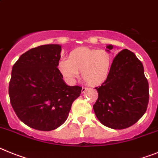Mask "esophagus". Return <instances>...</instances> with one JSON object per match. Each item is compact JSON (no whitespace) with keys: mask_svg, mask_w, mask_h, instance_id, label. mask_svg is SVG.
Masks as SVG:
<instances>
[{"mask_svg":"<svg viewBox=\"0 0 158 158\" xmlns=\"http://www.w3.org/2000/svg\"><path fill=\"white\" fill-rule=\"evenodd\" d=\"M88 88H86V87H83V88H82V89H81V92L82 93H85V92H86L87 90H88Z\"/></svg>","mask_w":158,"mask_h":158,"instance_id":"esophagus-1","label":"esophagus"}]
</instances>
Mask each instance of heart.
Masks as SVG:
<instances>
[{
	"label": "heart",
	"mask_w": 158,
	"mask_h": 158,
	"mask_svg": "<svg viewBox=\"0 0 158 158\" xmlns=\"http://www.w3.org/2000/svg\"><path fill=\"white\" fill-rule=\"evenodd\" d=\"M113 64V56L105 49L81 47L69 54L67 60H61L58 69L69 81H73L81 71L85 81L99 85L107 79Z\"/></svg>",
	"instance_id": "b5f03b06"
}]
</instances>
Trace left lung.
Masks as SVG:
<instances>
[{
  "instance_id": "1",
  "label": "left lung",
  "mask_w": 158,
  "mask_h": 158,
  "mask_svg": "<svg viewBox=\"0 0 158 158\" xmlns=\"http://www.w3.org/2000/svg\"><path fill=\"white\" fill-rule=\"evenodd\" d=\"M106 48L109 51L114 46L110 44ZM95 89L99 96L93 105L94 112L108 128H128L135 124L147 109L149 85L143 66L128 49L115 56L107 79Z\"/></svg>"
}]
</instances>
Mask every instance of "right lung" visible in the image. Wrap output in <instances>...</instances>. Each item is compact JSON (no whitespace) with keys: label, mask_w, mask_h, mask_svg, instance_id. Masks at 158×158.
Here are the masks:
<instances>
[{"label":"right lung","mask_w":158,"mask_h":158,"mask_svg":"<svg viewBox=\"0 0 158 158\" xmlns=\"http://www.w3.org/2000/svg\"><path fill=\"white\" fill-rule=\"evenodd\" d=\"M61 46L45 44L31 48L13 65L9 82L10 102L27 126L52 131L67 119L82 88L69 86L57 68Z\"/></svg>","instance_id":"right-lung-1"}]
</instances>
